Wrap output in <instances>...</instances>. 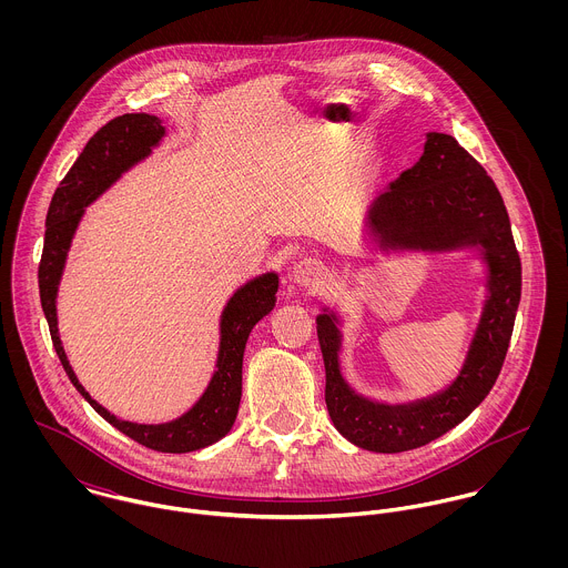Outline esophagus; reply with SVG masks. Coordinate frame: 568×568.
<instances>
[{
  "mask_svg": "<svg viewBox=\"0 0 568 568\" xmlns=\"http://www.w3.org/2000/svg\"><path fill=\"white\" fill-rule=\"evenodd\" d=\"M291 277H293V282H295L297 286L308 288V291H315V288H320V286L324 284V264L317 262V260H313V257H304V260H300V262L293 266Z\"/></svg>",
  "mask_w": 568,
  "mask_h": 568,
  "instance_id": "esophagus-1",
  "label": "esophagus"
}]
</instances>
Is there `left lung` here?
Here are the masks:
<instances>
[{"instance_id":"left-lung-1","label":"left lung","mask_w":568,"mask_h":568,"mask_svg":"<svg viewBox=\"0 0 568 568\" xmlns=\"http://www.w3.org/2000/svg\"><path fill=\"white\" fill-rule=\"evenodd\" d=\"M365 234L381 253L477 251L486 266V300L464 365L448 387L426 398L389 405L361 396L341 374L338 315L329 308L317 315L334 428L358 448L403 453L442 437L486 400L514 329L520 257L494 181L446 133H426L422 158L369 203Z\"/></svg>"}]
</instances>
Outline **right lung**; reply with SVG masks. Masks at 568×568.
Listing matches in <instances>:
<instances>
[{
    "label": "right lung",
    "mask_w": 568,
    "mask_h": 568,
    "mask_svg": "<svg viewBox=\"0 0 568 568\" xmlns=\"http://www.w3.org/2000/svg\"><path fill=\"white\" fill-rule=\"evenodd\" d=\"M165 138V126L158 115L126 113L104 124L84 146L81 158L70 168L57 187L48 219L45 243L39 264V293L45 320L50 325L54 349L82 398L93 406L111 426L135 439L138 444L160 453H192L223 439L239 415L243 396V356L246 338L262 317L275 308L280 277L275 271L262 273L243 284L221 313V343L216 369L203 396L176 419L163 424H138L120 419L98 405L79 383L59 336L57 295L68 262L74 234L84 210L104 194L124 172L144 162Z\"/></svg>",
    "instance_id": "obj_1"
}]
</instances>
